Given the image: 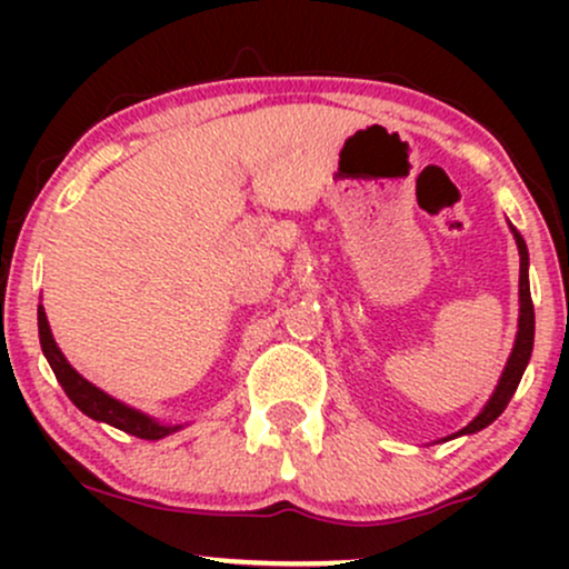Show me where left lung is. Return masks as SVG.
Masks as SVG:
<instances>
[{
	"instance_id": "1",
	"label": "left lung",
	"mask_w": 569,
	"mask_h": 569,
	"mask_svg": "<svg viewBox=\"0 0 569 569\" xmlns=\"http://www.w3.org/2000/svg\"><path fill=\"white\" fill-rule=\"evenodd\" d=\"M508 227H511L516 248H519V331H516L513 350H511V356H508L506 369H502L500 380H498V385H495V393L489 396L485 409H481L466 428L457 430L455 436H447V439L479 433V430L492 426V422L502 415V409L508 407V401L513 398L516 388H519V382H521V375H525L527 363H530L532 342H535V310H532V297H530V253H527V243H525V238L519 234V230H516L513 224H508Z\"/></svg>"
}]
</instances>
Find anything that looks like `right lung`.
<instances>
[{"label":"right lung","mask_w":569,"mask_h":569,"mask_svg":"<svg viewBox=\"0 0 569 569\" xmlns=\"http://www.w3.org/2000/svg\"><path fill=\"white\" fill-rule=\"evenodd\" d=\"M37 323H39V345H42V352L44 358H48L50 369H53L56 380L61 382L63 393L71 398V403H74L82 415H88L90 420L107 422V426L126 430V433L139 436V439H147V441L166 439V436H171L176 430L184 428V426H168V422L154 420V417L143 415L141 409L128 407V403H122L120 398L103 393V390L96 388L93 382L84 380L80 371L67 361V356H63L61 348L56 345L53 331H50L48 316H44L42 305L37 307Z\"/></svg>","instance_id":"obj_1"}]
</instances>
